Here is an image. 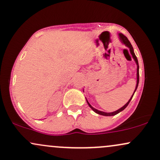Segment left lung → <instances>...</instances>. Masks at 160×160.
<instances>
[{
    "label": "left lung",
    "mask_w": 160,
    "mask_h": 160,
    "mask_svg": "<svg viewBox=\"0 0 160 160\" xmlns=\"http://www.w3.org/2000/svg\"><path fill=\"white\" fill-rule=\"evenodd\" d=\"M119 37H120V39L121 40V42H122V43H123V44L126 45V47H127L129 49V51H130V52H131L132 56L133 59L135 60V63H136V65H137V83H136V86H135V91H134V92H133V95H132L131 98H130L129 100L128 101L127 103L125 104L124 106H122V108H120V109L117 110V111H113V112H111V113H106V112L101 111H98V110L95 109V108H93L91 104L89 103V102H88L87 99H86V102H87V104H89V107H90V108H91L92 110L93 111H95V113H98V114H100V115H102V116H107V117H111V116H114L116 114H117V113H120V112H121L122 111H123L125 108L127 107L128 104H129L130 101H131L132 98V97H133L134 94H135V91H136V89H137V88H138V82H139V65H138V62L137 57H136V56H135V52H134V49H133L131 43H130V42H129V40H128V38H126V37L125 36V35H123V34H119Z\"/></svg>",
    "instance_id": "8db88e82"
}]
</instances>
